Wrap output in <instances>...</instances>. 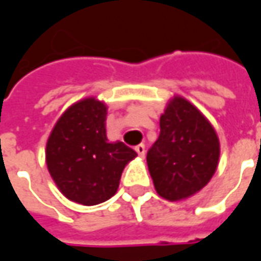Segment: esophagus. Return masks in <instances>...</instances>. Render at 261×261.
Here are the masks:
<instances>
[{
  "label": "esophagus",
  "mask_w": 261,
  "mask_h": 261,
  "mask_svg": "<svg viewBox=\"0 0 261 261\" xmlns=\"http://www.w3.org/2000/svg\"><path fill=\"white\" fill-rule=\"evenodd\" d=\"M135 150H136V153L139 154V157H145V145H138L136 147H135Z\"/></svg>",
  "instance_id": "esophagus-1"
}]
</instances>
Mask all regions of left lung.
<instances>
[{"instance_id":"8db88e82","label":"left lung","mask_w":261,"mask_h":261,"mask_svg":"<svg viewBox=\"0 0 261 261\" xmlns=\"http://www.w3.org/2000/svg\"><path fill=\"white\" fill-rule=\"evenodd\" d=\"M157 194L181 201L202 190L215 174L219 139L201 111L175 95L160 116V135L147 151Z\"/></svg>"}]
</instances>
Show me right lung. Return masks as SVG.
Wrapping results in <instances>:
<instances>
[{
    "label": "right lung",
    "instance_id": "1",
    "mask_svg": "<svg viewBox=\"0 0 261 261\" xmlns=\"http://www.w3.org/2000/svg\"><path fill=\"white\" fill-rule=\"evenodd\" d=\"M107 105L84 98L64 111L46 143V164L70 201L97 205L115 195L122 171L136 151L107 138Z\"/></svg>",
    "mask_w": 261,
    "mask_h": 261
}]
</instances>
